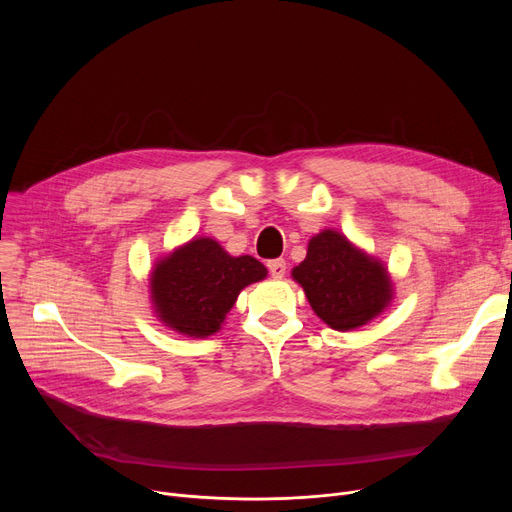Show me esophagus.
<instances>
[{
    "instance_id": "34e87169",
    "label": "esophagus",
    "mask_w": 512,
    "mask_h": 512,
    "mask_svg": "<svg viewBox=\"0 0 512 512\" xmlns=\"http://www.w3.org/2000/svg\"><path fill=\"white\" fill-rule=\"evenodd\" d=\"M267 270H270L272 278H284V274H286V261L284 259L267 261Z\"/></svg>"
}]
</instances>
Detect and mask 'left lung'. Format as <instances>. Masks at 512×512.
Listing matches in <instances>:
<instances>
[{"mask_svg": "<svg viewBox=\"0 0 512 512\" xmlns=\"http://www.w3.org/2000/svg\"><path fill=\"white\" fill-rule=\"evenodd\" d=\"M313 311L334 330H355L392 299L384 265L357 251L334 230L311 238L307 257L292 270Z\"/></svg>", "mask_w": 512, "mask_h": 512, "instance_id": "1", "label": "left lung"}]
</instances>
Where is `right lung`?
<instances>
[{
	"label": "right lung",
	"mask_w": 512,
	"mask_h": 512,
	"mask_svg": "<svg viewBox=\"0 0 512 512\" xmlns=\"http://www.w3.org/2000/svg\"><path fill=\"white\" fill-rule=\"evenodd\" d=\"M267 270L251 255L232 257L211 238H197L153 270L151 297L157 317L172 330L205 338L220 330L238 292L263 280Z\"/></svg>",
	"instance_id": "obj_1"
}]
</instances>
